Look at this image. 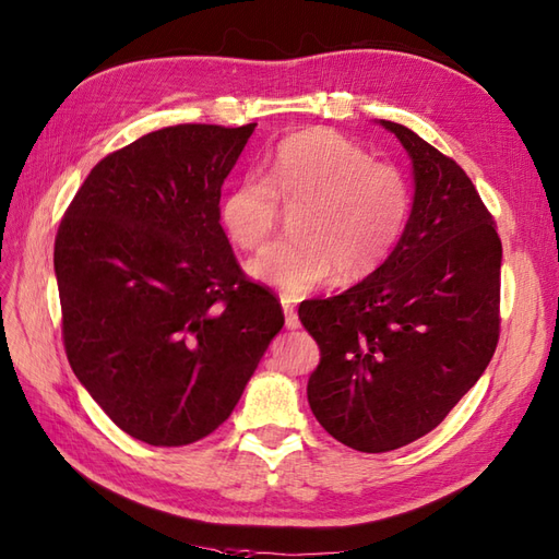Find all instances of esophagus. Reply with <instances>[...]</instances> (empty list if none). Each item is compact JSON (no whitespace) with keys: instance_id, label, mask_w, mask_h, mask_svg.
Returning <instances> with one entry per match:
<instances>
[{"instance_id":"esophagus-1","label":"esophagus","mask_w":559,"mask_h":559,"mask_svg":"<svg viewBox=\"0 0 559 559\" xmlns=\"http://www.w3.org/2000/svg\"><path fill=\"white\" fill-rule=\"evenodd\" d=\"M282 310H284V322H287L289 330H296V326L301 324V320H298V316H296V306L284 296H282Z\"/></svg>"}]
</instances>
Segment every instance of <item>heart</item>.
Here are the masks:
<instances>
[{"label":"heart","instance_id":"obj_1","mask_svg":"<svg viewBox=\"0 0 559 559\" xmlns=\"http://www.w3.org/2000/svg\"><path fill=\"white\" fill-rule=\"evenodd\" d=\"M280 206L294 211V239L272 243L249 275L287 296L336 277L356 282L382 267L411 217V185L391 163L372 160L330 128L289 134L275 148L270 177H243L221 203V225L241 251L275 235Z\"/></svg>","mask_w":559,"mask_h":559}]
</instances>
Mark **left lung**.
<instances>
[{"mask_svg": "<svg viewBox=\"0 0 559 559\" xmlns=\"http://www.w3.org/2000/svg\"><path fill=\"white\" fill-rule=\"evenodd\" d=\"M415 199L396 249L370 277L298 318L320 346L308 403L326 433L386 453L437 429L491 362L502 243L467 173L399 122Z\"/></svg>", "mask_w": 559, "mask_h": 559, "instance_id": "1", "label": "left lung"}]
</instances>
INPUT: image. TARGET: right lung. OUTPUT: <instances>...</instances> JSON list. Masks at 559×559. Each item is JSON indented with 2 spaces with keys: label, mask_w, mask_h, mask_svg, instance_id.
Returning <instances> with one entry per match:
<instances>
[{
  "label": "right lung",
  "mask_w": 559,
  "mask_h": 559,
  "mask_svg": "<svg viewBox=\"0 0 559 559\" xmlns=\"http://www.w3.org/2000/svg\"><path fill=\"white\" fill-rule=\"evenodd\" d=\"M253 128L182 122L108 154L53 241L68 362L148 445L221 427L284 324L221 227V187Z\"/></svg>",
  "instance_id": "obj_1"
}]
</instances>
